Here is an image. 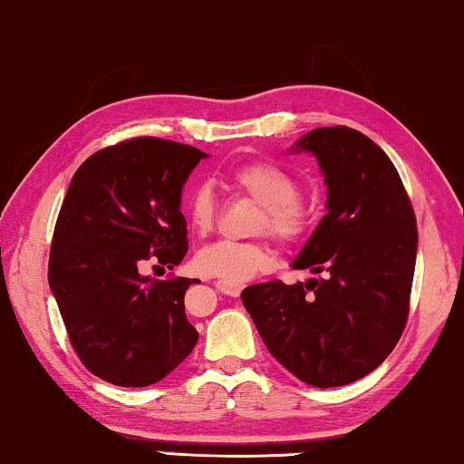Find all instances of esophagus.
Instances as JSON below:
<instances>
[{
    "instance_id": "esophagus-1",
    "label": "esophagus",
    "mask_w": 464,
    "mask_h": 464,
    "mask_svg": "<svg viewBox=\"0 0 464 464\" xmlns=\"http://www.w3.org/2000/svg\"><path fill=\"white\" fill-rule=\"evenodd\" d=\"M216 287H218V291H222L224 295H230V297H238L240 291L245 289L242 283H232V281H226V279H218Z\"/></svg>"
}]
</instances>
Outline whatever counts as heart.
Wrapping results in <instances>:
<instances>
[{
	"label": "heart",
	"instance_id": "obj_1",
	"mask_svg": "<svg viewBox=\"0 0 464 464\" xmlns=\"http://www.w3.org/2000/svg\"><path fill=\"white\" fill-rule=\"evenodd\" d=\"M232 189L261 206L253 230L269 232L285 245L305 237L312 226V208L297 198L299 181L273 162H246L227 170ZM216 199L209 183L195 185L187 198V219L195 234L206 237L214 226ZM273 265V250L266 242L219 240L195 255V266L203 275L232 283H245Z\"/></svg>",
	"mask_w": 464,
	"mask_h": 464
}]
</instances>
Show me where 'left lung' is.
<instances>
[{
	"instance_id": "1",
	"label": "left lung",
	"mask_w": 464,
	"mask_h": 464,
	"mask_svg": "<svg viewBox=\"0 0 464 464\" xmlns=\"http://www.w3.org/2000/svg\"><path fill=\"white\" fill-rule=\"evenodd\" d=\"M291 152L314 154L328 187V214L291 266L326 279L258 283L240 297L291 375L348 385L387 359L408 322L416 216L393 162L359 130L314 128Z\"/></svg>"
}]
</instances>
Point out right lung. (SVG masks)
Masks as SVG:
<instances>
[{
    "instance_id": "obj_1",
    "label": "right lung",
    "mask_w": 464,
    "mask_h": 464,
    "mask_svg": "<svg viewBox=\"0 0 464 464\" xmlns=\"http://www.w3.org/2000/svg\"><path fill=\"white\" fill-rule=\"evenodd\" d=\"M208 159L193 146L134 138L89 157L54 226L48 285L85 367L108 383L165 379L198 344L185 315L195 279L154 281L150 256L173 269L187 255L183 185Z\"/></svg>"
}]
</instances>
